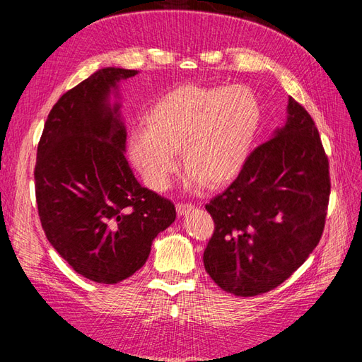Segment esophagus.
Here are the masks:
<instances>
[{"label": "esophagus", "instance_id": "esophagus-1", "mask_svg": "<svg viewBox=\"0 0 362 362\" xmlns=\"http://www.w3.org/2000/svg\"><path fill=\"white\" fill-rule=\"evenodd\" d=\"M175 210H177V213L180 214V216H187V214H189L191 211L194 210V205H191V204H177L175 205Z\"/></svg>", "mask_w": 362, "mask_h": 362}]
</instances>
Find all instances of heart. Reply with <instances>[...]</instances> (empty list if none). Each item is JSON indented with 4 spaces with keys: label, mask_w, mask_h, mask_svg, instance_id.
Listing matches in <instances>:
<instances>
[{
    "label": "heart",
    "mask_w": 362,
    "mask_h": 362,
    "mask_svg": "<svg viewBox=\"0 0 362 362\" xmlns=\"http://www.w3.org/2000/svg\"><path fill=\"white\" fill-rule=\"evenodd\" d=\"M259 119V103L249 87L180 86L144 115V130L130 134L129 157L156 191L171 185L179 151L189 191L221 188L243 171Z\"/></svg>",
    "instance_id": "b5f03b06"
}]
</instances>
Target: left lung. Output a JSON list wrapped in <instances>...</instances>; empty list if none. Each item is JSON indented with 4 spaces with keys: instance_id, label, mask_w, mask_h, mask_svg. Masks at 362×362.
Listing matches in <instances>:
<instances>
[{
    "instance_id": "8db88e82",
    "label": "left lung",
    "mask_w": 362,
    "mask_h": 362,
    "mask_svg": "<svg viewBox=\"0 0 362 362\" xmlns=\"http://www.w3.org/2000/svg\"><path fill=\"white\" fill-rule=\"evenodd\" d=\"M288 117L253 151L224 193L205 205L214 233L204 266L226 292L263 294L305 263L324 232L328 158L310 113L288 99Z\"/></svg>"
}]
</instances>
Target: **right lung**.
<instances>
[{
  "label": "right lung",
  "mask_w": 362,
  "mask_h": 362,
  "mask_svg": "<svg viewBox=\"0 0 362 362\" xmlns=\"http://www.w3.org/2000/svg\"><path fill=\"white\" fill-rule=\"evenodd\" d=\"M107 66L59 99L38 143L35 197L45 235L76 272L115 284L134 275L175 221L174 204L140 185L126 160L118 83ZM115 103H110V96Z\"/></svg>",
  "instance_id": "obj_1"
}]
</instances>
